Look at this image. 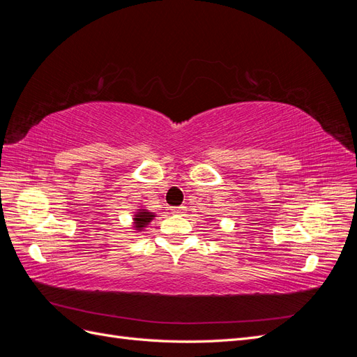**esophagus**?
<instances>
[{"mask_svg": "<svg viewBox=\"0 0 357 357\" xmlns=\"http://www.w3.org/2000/svg\"><path fill=\"white\" fill-rule=\"evenodd\" d=\"M171 211H172V214L181 215V214L186 213V207H174V208H171Z\"/></svg>", "mask_w": 357, "mask_h": 357, "instance_id": "34e87169", "label": "esophagus"}]
</instances>
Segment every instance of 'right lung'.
<instances>
[{
  "label": "right lung",
  "mask_w": 357,
  "mask_h": 357,
  "mask_svg": "<svg viewBox=\"0 0 357 357\" xmlns=\"http://www.w3.org/2000/svg\"><path fill=\"white\" fill-rule=\"evenodd\" d=\"M156 218L155 215V213H152V211H149V210H146V208H139V210H137V213L134 214V226L132 228L137 231V232H139V231H143L146 226L152 222L153 219Z\"/></svg>",
  "instance_id": "1"
}]
</instances>
